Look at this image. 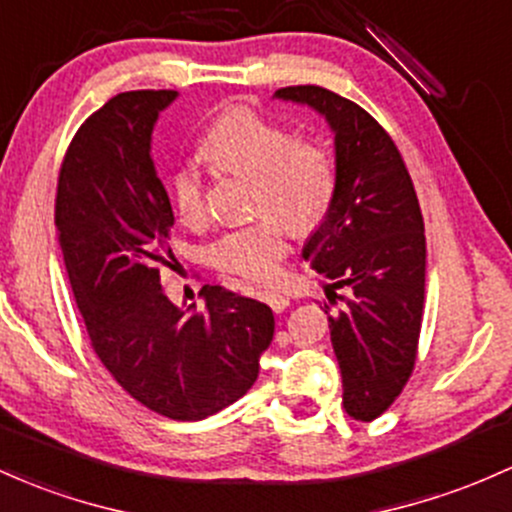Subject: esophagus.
<instances>
[{
    "mask_svg": "<svg viewBox=\"0 0 512 512\" xmlns=\"http://www.w3.org/2000/svg\"><path fill=\"white\" fill-rule=\"evenodd\" d=\"M260 301H265L274 313H282L284 308L289 306V299H286L284 294H279V291H262Z\"/></svg>",
    "mask_w": 512,
    "mask_h": 512,
    "instance_id": "34e87169",
    "label": "esophagus"
}]
</instances>
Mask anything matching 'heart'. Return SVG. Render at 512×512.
I'll use <instances>...</instances> for the list:
<instances>
[{
  "instance_id": "heart-1",
  "label": "heart",
  "mask_w": 512,
  "mask_h": 512,
  "mask_svg": "<svg viewBox=\"0 0 512 512\" xmlns=\"http://www.w3.org/2000/svg\"><path fill=\"white\" fill-rule=\"evenodd\" d=\"M204 153L223 170L252 174L255 211L247 226L223 233L211 247L213 267L250 282H269L286 252L289 226L308 233L328 216L338 194V167L328 148L301 140L289 126L252 109L223 114L204 136ZM174 204L187 226L209 221L204 177L182 165L172 177Z\"/></svg>"
}]
</instances>
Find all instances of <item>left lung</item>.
<instances>
[{"mask_svg": "<svg viewBox=\"0 0 512 512\" xmlns=\"http://www.w3.org/2000/svg\"><path fill=\"white\" fill-rule=\"evenodd\" d=\"M274 97L311 106L335 136L338 194L301 255L330 279L328 299H340L338 313L330 316L328 306L325 313L342 406L369 423L413 372L425 303L423 213L401 153L362 106L316 84L277 89Z\"/></svg>", "mask_w": 512, "mask_h": 512, "instance_id": "8db88e82", "label": "left lung"}]
</instances>
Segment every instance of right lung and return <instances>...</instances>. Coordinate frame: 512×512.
Masks as SVG:
<instances>
[{
	"mask_svg": "<svg viewBox=\"0 0 512 512\" xmlns=\"http://www.w3.org/2000/svg\"><path fill=\"white\" fill-rule=\"evenodd\" d=\"M174 99L172 89L123 92L82 123L60 167L55 226L101 364L150 411L201 420L255 384L274 316L223 286L201 289L199 311L162 289L174 216L150 143Z\"/></svg>",
	"mask_w": 512,
	"mask_h": 512,
	"instance_id": "right-lung-1",
	"label": "right lung"
}]
</instances>
